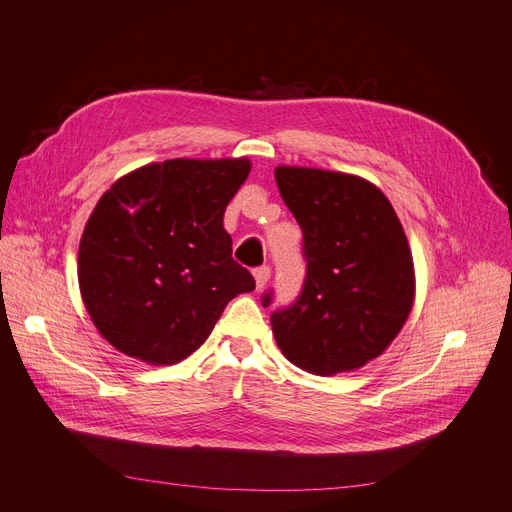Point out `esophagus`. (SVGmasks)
Instances as JSON below:
<instances>
[{"mask_svg":"<svg viewBox=\"0 0 512 512\" xmlns=\"http://www.w3.org/2000/svg\"><path fill=\"white\" fill-rule=\"evenodd\" d=\"M269 277H271V269H269V267H258V269H254V280H256L258 290H262V288L267 286Z\"/></svg>","mask_w":512,"mask_h":512,"instance_id":"esophagus-1","label":"esophagus"}]
</instances>
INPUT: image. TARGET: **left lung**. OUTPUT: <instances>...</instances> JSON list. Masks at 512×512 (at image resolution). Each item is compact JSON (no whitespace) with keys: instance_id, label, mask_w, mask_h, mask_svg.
Here are the masks:
<instances>
[{"instance_id":"left-lung-1","label":"left lung","mask_w":512,"mask_h":512,"mask_svg":"<svg viewBox=\"0 0 512 512\" xmlns=\"http://www.w3.org/2000/svg\"><path fill=\"white\" fill-rule=\"evenodd\" d=\"M275 181L303 230L307 260L299 299L271 316L275 342L309 374L359 369L391 346L412 312L416 280L404 226L363 177L277 166Z\"/></svg>"}]
</instances>
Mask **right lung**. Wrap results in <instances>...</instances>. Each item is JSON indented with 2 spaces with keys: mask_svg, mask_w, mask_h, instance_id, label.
Masks as SVG:
<instances>
[{
  "mask_svg": "<svg viewBox=\"0 0 512 512\" xmlns=\"http://www.w3.org/2000/svg\"><path fill=\"white\" fill-rule=\"evenodd\" d=\"M250 168L247 158L151 162L102 194L79 245V288L113 348L175 365L205 344L230 299L256 288L224 230Z\"/></svg>",
  "mask_w": 512,
  "mask_h": 512,
  "instance_id": "obj_1",
  "label": "right lung"
}]
</instances>
